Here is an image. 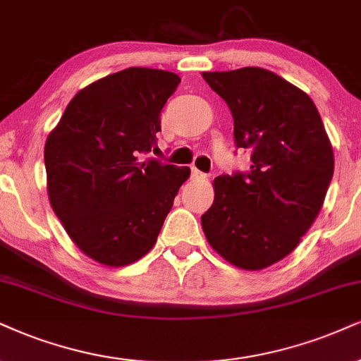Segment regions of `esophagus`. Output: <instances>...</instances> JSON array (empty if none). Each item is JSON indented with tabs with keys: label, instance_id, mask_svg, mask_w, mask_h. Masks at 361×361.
Instances as JSON below:
<instances>
[{
	"label": "esophagus",
	"instance_id": "34e87169",
	"mask_svg": "<svg viewBox=\"0 0 361 361\" xmlns=\"http://www.w3.org/2000/svg\"><path fill=\"white\" fill-rule=\"evenodd\" d=\"M190 173H192L194 179H207V173L197 171V169H195V167H192V172H190Z\"/></svg>",
	"mask_w": 361,
	"mask_h": 361
}]
</instances>
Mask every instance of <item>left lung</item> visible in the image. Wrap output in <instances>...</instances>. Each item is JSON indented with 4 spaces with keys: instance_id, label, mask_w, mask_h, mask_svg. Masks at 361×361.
I'll return each instance as SVG.
<instances>
[{
    "instance_id": "left-lung-1",
    "label": "left lung",
    "mask_w": 361,
    "mask_h": 361,
    "mask_svg": "<svg viewBox=\"0 0 361 361\" xmlns=\"http://www.w3.org/2000/svg\"><path fill=\"white\" fill-rule=\"evenodd\" d=\"M202 77L234 118L247 172L214 179V202L201 222L209 244L241 269H264L301 241L323 206L335 169L317 105L269 70L246 66Z\"/></svg>"
}]
</instances>
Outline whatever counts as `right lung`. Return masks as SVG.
<instances>
[{"label": "right lung", "mask_w": 361, "mask_h": 361, "mask_svg": "<svg viewBox=\"0 0 361 361\" xmlns=\"http://www.w3.org/2000/svg\"><path fill=\"white\" fill-rule=\"evenodd\" d=\"M180 78L132 68L73 97L44 144L48 197L72 241L105 266H127L154 247L189 167L150 159L160 112Z\"/></svg>", "instance_id": "add662e5"}]
</instances>
